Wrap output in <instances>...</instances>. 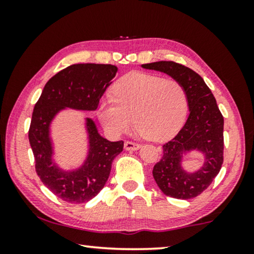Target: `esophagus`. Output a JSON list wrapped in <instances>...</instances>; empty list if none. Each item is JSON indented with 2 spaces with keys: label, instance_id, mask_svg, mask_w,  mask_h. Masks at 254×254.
Returning <instances> with one entry per match:
<instances>
[{
  "label": "esophagus",
  "instance_id": "34e87169",
  "mask_svg": "<svg viewBox=\"0 0 254 254\" xmlns=\"http://www.w3.org/2000/svg\"><path fill=\"white\" fill-rule=\"evenodd\" d=\"M124 145H125V149H126V150H131V151L138 150L141 147L138 143H135V142H130V141H126Z\"/></svg>",
  "mask_w": 254,
  "mask_h": 254
}]
</instances>
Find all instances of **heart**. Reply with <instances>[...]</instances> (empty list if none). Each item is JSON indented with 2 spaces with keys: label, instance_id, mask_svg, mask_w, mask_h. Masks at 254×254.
Segmentation results:
<instances>
[{
  "label": "heart",
  "instance_id": "obj_1",
  "mask_svg": "<svg viewBox=\"0 0 254 254\" xmlns=\"http://www.w3.org/2000/svg\"><path fill=\"white\" fill-rule=\"evenodd\" d=\"M112 99L98 106L105 129L117 136L135 123L142 136L151 141L172 136L182 127L189 107L186 90L178 81L140 72L119 79L112 89Z\"/></svg>",
  "mask_w": 254,
  "mask_h": 254
}]
</instances>
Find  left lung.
I'll use <instances>...</instances> for the list:
<instances>
[{
    "label": "left lung",
    "instance_id": "left-lung-1",
    "mask_svg": "<svg viewBox=\"0 0 254 254\" xmlns=\"http://www.w3.org/2000/svg\"><path fill=\"white\" fill-rule=\"evenodd\" d=\"M171 76L186 90L190 114L179 133L163 145L161 161L152 176L165 195L193 199L203 192L218 175L223 164V116L216 99L203 78L192 69L173 61H158L141 65ZM197 151L204 155V165L196 172L182 168L184 154Z\"/></svg>",
    "mask_w": 254,
    "mask_h": 254
}]
</instances>
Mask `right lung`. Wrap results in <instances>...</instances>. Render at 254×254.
<instances>
[{
    "label": "right lung",
    "instance_id": "obj_1",
    "mask_svg": "<svg viewBox=\"0 0 254 254\" xmlns=\"http://www.w3.org/2000/svg\"><path fill=\"white\" fill-rule=\"evenodd\" d=\"M118 71L112 64H71L46 83L34 105L29 141L36 162V172L45 186L61 200L83 203L98 194L109 179L113 159L123 151L124 142H111L98 133L95 121L85 119L89 149L77 169L59 168L54 162L51 124L65 107L96 111L99 100Z\"/></svg>",
    "mask_w": 254,
    "mask_h": 254
}]
</instances>
